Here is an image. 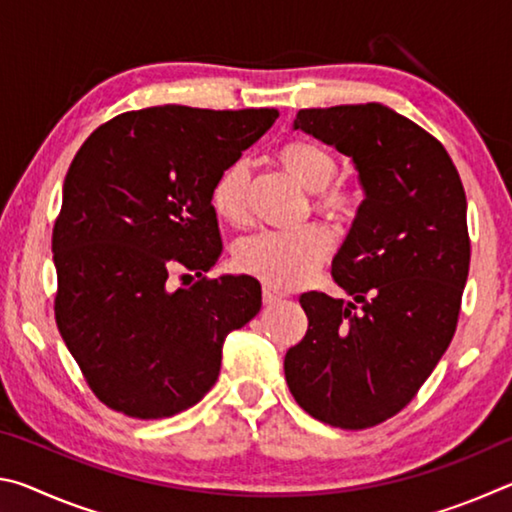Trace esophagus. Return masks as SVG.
Instances as JSON below:
<instances>
[{"mask_svg": "<svg viewBox=\"0 0 512 512\" xmlns=\"http://www.w3.org/2000/svg\"><path fill=\"white\" fill-rule=\"evenodd\" d=\"M262 298L266 305H275V302H280L284 298V293L280 289H273V287H264L262 291Z\"/></svg>", "mask_w": 512, "mask_h": 512, "instance_id": "34e87169", "label": "esophagus"}]
</instances>
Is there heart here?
<instances>
[{
    "instance_id": "b5f03b06",
    "label": "heart",
    "mask_w": 512,
    "mask_h": 512,
    "mask_svg": "<svg viewBox=\"0 0 512 512\" xmlns=\"http://www.w3.org/2000/svg\"><path fill=\"white\" fill-rule=\"evenodd\" d=\"M277 158L302 187L316 192L314 203L320 212L334 219H352L357 214L359 189L334 180L339 164L325 146L293 140L282 146ZM210 203L214 214L225 223L244 225L248 221L246 160L232 162L219 173L212 185ZM332 250V230L325 223H307L296 230H264L241 239L235 248V264L239 271L257 277L266 287L291 289L311 280Z\"/></svg>"
}]
</instances>
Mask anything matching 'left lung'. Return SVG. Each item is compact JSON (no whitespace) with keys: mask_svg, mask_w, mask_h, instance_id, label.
I'll use <instances>...</instances> for the list:
<instances>
[{"mask_svg":"<svg viewBox=\"0 0 512 512\" xmlns=\"http://www.w3.org/2000/svg\"><path fill=\"white\" fill-rule=\"evenodd\" d=\"M293 128L350 155L363 198L332 262L352 300L309 291L284 377L311 418L368 429L409 404L456 332L470 271L461 176L436 137L381 103L300 110Z\"/></svg>","mask_w":512,"mask_h":512,"instance_id":"left-lung-1","label":"left lung"}]
</instances>
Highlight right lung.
Instances as JSON below:
<instances>
[{"label":"right lung","mask_w":512,"mask_h":512,"mask_svg":"<svg viewBox=\"0 0 512 512\" xmlns=\"http://www.w3.org/2000/svg\"><path fill=\"white\" fill-rule=\"evenodd\" d=\"M275 119L273 108L155 106L101 124L74 155L51 237L54 311L108 409L160 420L201 402L225 336L257 316L255 277H205L223 250L210 192ZM178 267L202 280L171 292Z\"/></svg>","instance_id":"1"}]
</instances>
